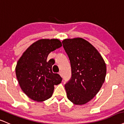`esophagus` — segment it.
I'll return each mask as SVG.
<instances>
[{"label":"esophagus","instance_id":"esophagus-1","mask_svg":"<svg viewBox=\"0 0 124 124\" xmlns=\"http://www.w3.org/2000/svg\"><path fill=\"white\" fill-rule=\"evenodd\" d=\"M59 75L61 76V77H63V74H62V71H59Z\"/></svg>","mask_w":124,"mask_h":124}]
</instances>
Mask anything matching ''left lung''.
I'll return each instance as SVG.
<instances>
[{"label":"left lung","instance_id":"8db88e82","mask_svg":"<svg viewBox=\"0 0 124 124\" xmlns=\"http://www.w3.org/2000/svg\"><path fill=\"white\" fill-rule=\"evenodd\" d=\"M62 44L71 68V78L65 85L67 97L74 105H84L96 96L104 83L105 62L98 51L84 39H66Z\"/></svg>","mask_w":124,"mask_h":124}]
</instances>
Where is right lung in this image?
Here are the masks:
<instances>
[{"label": "right lung", "mask_w": 124, "mask_h": 124, "mask_svg": "<svg viewBox=\"0 0 124 124\" xmlns=\"http://www.w3.org/2000/svg\"><path fill=\"white\" fill-rule=\"evenodd\" d=\"M56 39H40L31 44L18 61L16 74L21 88L31 99L43 102L51 97L54 85L60 84L62 77L54 73L53 59L47 62L51 51L62 46Z\"/></svg>", "instance_id": "1"}]
</instances>
